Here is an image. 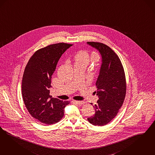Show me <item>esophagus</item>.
I'll list each match as a JSON object with an SVG mask.
<instances>
[{"label": "esophagus", "mask_w": 155, "mask_h": 155, "mask_svg": "<svg viewBox=\"0 0 155 155\" xmlns=\"http://www.w3.org/2000/svg\"><path fill=\"white\" fill-rule=\"evenodd\" d=\"M73 102L78 104H83L85 103L84 101H75V100H73Z\"/></svg>", "instance_id": "esophagus-1"}]
</instances>
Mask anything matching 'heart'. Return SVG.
<instances>
[{
    "instance_id": "heart-1",
    "label": "heart",
    "mask_w": 155,
    "mask_h": 155,
    "mask_svg": "<svg viewBox=\"0 0 155 155\" xmlns=\"http://www.w3.org/2000/svg\"><path fill=\"white\" fill-rule=\"evenodd\" d=\"M97 58V55H90L86 50L79 51L74 56L75 63L85 64L87 65L90 61H95Z\"/></svg>"
}]
</instances>
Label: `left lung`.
I'll return each instance as SVG.
<instances>
[{
  "mask_svg": "<svg viewBox=\"0 0 155 155\" xmlns=\"http://www.w3.org/2000/svg\"><path fill=\"white\" fill-rule=\"evenodd\" d=\"M87 44L97 49L102 58L95 84L99 100L94 106L95 114L87 120L95 126H104L114 118L124 102L126 92L125 71L120 58L109 46L97 42Z\"/></svg>",
  "mask_w": 155,
  "mask_h": 155,
  "instance_id": "obj_1",
  "label": "left lung"
}]
</instances>
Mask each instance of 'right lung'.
Segmentation results:
<instances>
[{"instance_id": "1", "label": "right lung", "mask_w": 155, "mask_h": 155, "mask_svg": "<svg viewBox=\"0 0 155 155\" xmlns=\"http://www.w3.org/2000/svg\"><path fill=\"white\" fill-rule=\"evenodd\" d=\"M71 46L60 42L41 48L29 59L25 68L22 81L23 102L30 115L46 125L61 120L65 107L70 103L52 97L49 88L60 58Z\"/></svg>"}]
</instances>
